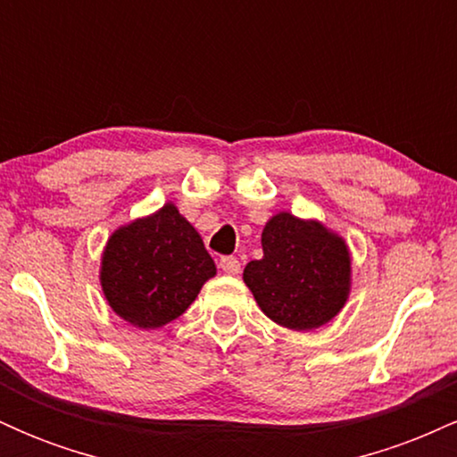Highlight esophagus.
<instances>
[{
  "label": "esophagus",
  "mask_w": 457,
  "mask_h": 457,
  "mask_svg": "<svg viewBox=\"0 0 457 457\" xmlns=\"http://www.w3.org/2000/svg\"><path fill=\"white\" fill-rule=\"evenodd\" d=\"M219 266H221L225 275H238L240 272V262L232 258V255H225V258L219 260Z\"/></svg>",
  "instance_id": "esophagus-1"
}]
</instances>
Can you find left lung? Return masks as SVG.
I'll return each mask as SVG.
<instances>
[{
	"label": "left lung",
	"mask_w": 457,
	"mask_h": 457,
	"mask_svg": "<svg viewBox=\"0 0 457 457\" xmlns=\"http://www.w3.org/2000/svg\"><path fill=\"white\" fill-rule=\"evenodd\" d=\"M262 260L243 279L262 312L292 330H312L342 312L350 295L353 260L345 240L316 219L277 212L262 232Z\"/></svg>",
	"instance_id": "left-lung-1"
}]
</instances>
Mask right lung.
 I'll list each match as a JSON object with an SVG mask.
<instances>
[{
    "instance_id": "1",
    "label": "right lung",
    "mask_w": 457,
    "mask_h": 457,
    "mask_svg": "<svg viewBox=\"0 0 457 457\" xmlns=\"http://www.w3.org/2000/svg\"><path fill=\"white\" fill-rule=\"evenodd\" d=\"M214 275L202 236L171 202L115 229L101 258L109 307L145 330L182 316Z\"/></svg>"
}]
</instances>
